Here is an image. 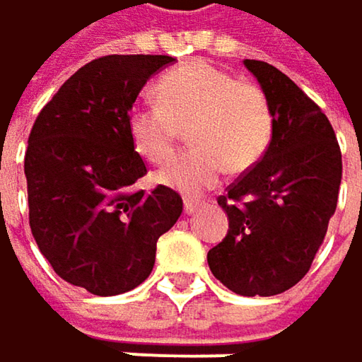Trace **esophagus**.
Masks as SVG:
<instances>
[{
	"mask_svg": "<svg viewBox=\"0 0 362 362\" xmlns=\"http://www.w3.org/2000/svg\"><path fill=\"white\" fill-rule=\"evenodd\" d=\"M200 206H202V202H196V200H192V198H185V200H183V211H185V215H194Z\"/></svg>",
	"mask_w": 362,
	"mask_h": 362,
	"instance_id": "esophagus-1",
	"label": "esophagus"
}]
</instances>
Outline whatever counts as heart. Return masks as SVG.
<instances>
[{
	"instance_id": "b5f03b06",
	"label": "heart",
	"mask_w": 362,
	"mask_h": 362,
	"mask_svg": "<svg viewBox=\"0 0 362 362\" xmlns=\"http://www.w3.org/2000/svg\"><path fill=\"white\" fill-rule=\"evenodd\" d=\"M158 103L134 105L126 126L132 147L151 164H164L187 128L192 147L170 160L158 181L181 194L215 187L228 166L243 173L266 153L274 132L266 92L211 63L179 67L156 84Z\"/></svg>"
}]
</instances>
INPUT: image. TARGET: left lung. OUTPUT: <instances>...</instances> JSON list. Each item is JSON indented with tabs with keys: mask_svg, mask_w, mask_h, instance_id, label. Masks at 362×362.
<instances>
[{
	"mask_svg": "<svg viewBox=\"0 0 362 362\" xmlns=\"http://www.w3.org/2000/svg\"><path fill=\"white\" fill-rule=\"evenodd\" d=\"M272 107L264 158L217 202L230 230L206 255L230 291L270 297L297 284L314 262L337 206L341 151L320 107L282 71L245 61Z\"/></svg>",
	"mask_w": 362,
	"mask_h": 362,
	"instance_id": "8db88e82",
	"label": "left lung"
}]
</instances>
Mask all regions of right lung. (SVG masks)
Segmentation results:
<instances>
[{
	"instance_id": "obj_1",
	"label": "right lung",
	"mask_w": 362,
	"mask_h": 362,
	"mask_svg": "<svg viewBox=\"0 0 362 362\" xmlns=\"http://www.w3.org/2000/svg\"><path fill=\"white\" fill-rule=\"evenodd\" d=\"M162 54H111L76 71L40 111L25 153L29 226L54 272L92 295H119L156 264V243L183 211L170 187L134 189L147 175L128 113Z\"/></svg>"
}]
</instances>
